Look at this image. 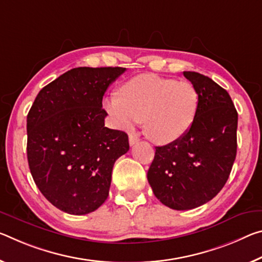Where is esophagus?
Segmentation results:
<instances>
[{
	"label": "esophagus",
	"instance_id": "obj_1",
	"mask_svg": "<svg viewBox=\"0 0 262 262\" xmlns=\"http://www.w3.org/2000/svg\"><path fill=\"white\" fill-rule=\"evenodd\" d=\"M138 142H139V136L134 134V133L129 134V144H130V146H134V144H136Z\"/></svg>",
	"mask_w": 262,
	"mask_h": 262
}]
</instances>
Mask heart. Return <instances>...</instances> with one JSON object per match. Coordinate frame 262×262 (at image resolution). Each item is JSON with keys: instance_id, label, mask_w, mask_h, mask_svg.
Returning a JSON list of instances; mask_svg holds the SVG:
<instances>
[{"instance_id": "obj_1", "label": "heart", "mask_w": 262, "mask_h": 262, "mask_svg": "<svg viewBox=\"0 0 262 262\" xmlns=\"http://www.w3.org/2000/svg\"><path fill=\"white\" fill-rule=\"evenodd\" d=\"M199 95L186 80L140 74L127 80L120 95L103 99V108L120 129H132L143 119L144 133L152 142L169 144L189 132L196 118Z\"/></svg>"}]
</instances>
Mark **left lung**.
<instances>
[{
	"label": "left lung",
	"mask_w": 262,
	"mask_h": 262,
	"mask_svg": "<svg viewBox=\"0 0 262 262\" xmlns=\"http://www.w3.org/2000/svg\"><path fill=\"white\" fill-rule=\"evenodd\" d=\"M196 87L198 111L189 132L156 147L147 178L156 198L173 210L211 201L228 180L236 155L238 113L230 94L201 73L184 71Z\"/></svg>",
	"instance_id": "obj_1"
}]
</instances>
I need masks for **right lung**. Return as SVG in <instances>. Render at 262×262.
Masks as SVG:
<instances>
[{"label":"right lung","instance_id":"obj_1","mask_svg":"<svg viewBox=\"0 0 262 262\" xmlns=\"http://www.w3.org/2000/svg\"><path fill=\"white\" fill-rule=\"evenodd\" d=\"M124 68H77L37 94L27 118V154L37 188L57 209L87 214L108 197L128 135L105 127L103 94Z\"/></svg>","mask_w":262,"mask_h":262}]
</instances>
